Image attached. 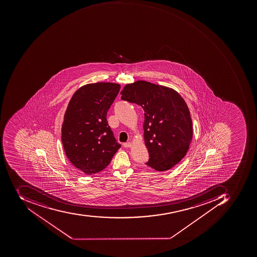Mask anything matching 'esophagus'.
<instances>
[{"label": "esophagus", "instance_id": "34e87169", "mask_svg": "<svg viewBox=\"0 0 257 257\" xmlns=\"http://www.w3.org/2000/svg\"><path fill=\"white\" fill-rule=\"evenodd\" d=\"M132 145H133V144H132V143H130V142H127V143L123 144V146H124V147H125V148H130Z\"/></svg>", "mask_w": 257, "mask_h": 257}]
</instances>
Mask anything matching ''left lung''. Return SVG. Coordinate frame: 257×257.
<instances>
[{"label": "left lung", "instance_id": "8db88e82", "mask_svg": "<svg viewBox=\"0 0 257 257\" xmlns=\"http://www.w3.org/2000/svg\"><path fill=\"white\" fill-rule=\"evenodd\" d=\"M121 99L137 103L144 110V142L157 171H166L182 161L192 142L193 128L185 100L172 88L144 80L127 84Z\"/></svg>", "mask_w": 257, "mask_h": 257}]
</instances>
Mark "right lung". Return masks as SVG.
<instances>
[{
    "instance_id": "obj_1",
    "label": "right lung",
    "mask_w": 257,
    "mask_h": 257,
    "mask_svg": "<svg viewBox=\"0 0 257 257\" xmlns=\"http://www.w3.org/2000/svg\"><path fill=\"white\" fill-rule=\"evenodd\" d=\"M120 84L96 82L81 86L72 95L61 127L68 159L86 175L104 169L120 147L107 121V113Z\"/></svg>"
}]
</instances>
